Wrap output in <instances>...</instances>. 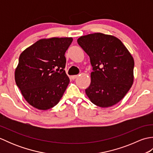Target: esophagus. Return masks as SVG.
Returning <instances> with one entry per match:
<instances>
[{"mask_svg": "<svg viewBox=\"0 0 153 153\" xmlns=\"http://www.w3.org/2000/svg\"><path fill=\"white\" fill-rule=\"evenodd\" d=\"M77 77H78V75H74V76H71V78L74 80V79H75L76 78H77Z\"/></svg>", "mask_w": 153, "mask_h": 153, "instance_id": "34e87169", "label": "esophagus"}]
</instances>
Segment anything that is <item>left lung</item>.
I'll return each instance as SVG.
<instances>
[{"mask_svg":"<svg viewBox=\"0 0 153 153\" xmlns=\"http://www.w3.org/2000/svg\"><path fill=\"white\" fill-rule=\"evenodd\" d=\"M77 43L89 55L93 67L86 95L98 106L116 105L134 82V58L122 42L112 35L89 34L80 37Z\"/></svg>","mask_w":153,"mask_h":153,"instance_id":"left-lung-1","label":"left lung"}]
</instances>
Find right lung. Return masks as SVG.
<instances>
[{
    "label": "right lung",
    "mask_w": 153,
    "mask_h": 153,
    "mask_svg": "<svg viewBox=\"0 0 153 153\" xmlns=\"http://www.w3.org/2000/svg\"><path fill=\"white\" fill-rule=\"evenodd\" d=\"M71 37H53L37 41L21 53L15 70L16 83L32 106L46 110L56 106L70 79L64 70V54Z\"/></svg>",
    "instance_id": "add662e5"
}]
</instances>
